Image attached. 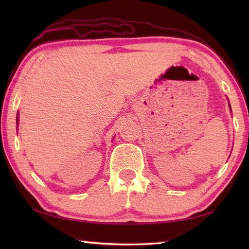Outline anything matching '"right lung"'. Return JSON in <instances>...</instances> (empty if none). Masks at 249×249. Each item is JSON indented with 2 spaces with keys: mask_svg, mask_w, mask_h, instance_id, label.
<instances>
[{
  "mask_svg": "<svg viewBox=\"0 0 249 249\" xmlns=\"http://www.w3.org/2000/svg\"><path fill=\"white\" fill-rule=\"evenodd\" d=\"M17 122H18V116H17Z\"/></svg>",
  "mask_w": 249,
  "mask_h": 249,
  "instance_id": "add662e5",
  "label": "right lung"
}]
</instances>
